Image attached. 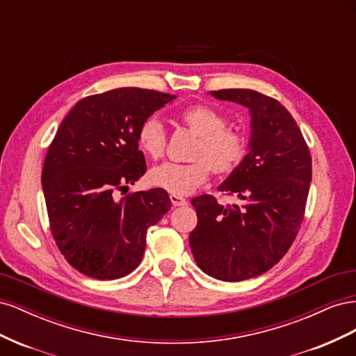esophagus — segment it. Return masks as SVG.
I'll return each mask as SVG.
<instances>
[{"instance_id": "34e87169", "label": "esophagus", "mask_w": 356, "mask_h": 356, "mask_svg": "<svg viewBox=\"0 0 356 356\" xmlns=\"http://www.w3.org/2000/svg\"><path fill=\"white\" fill-rule=\"evenodd\" d=\"M169 197H170V202H172V204H174L175 208H177V207H186V204H187V200H186L184 197H181V196L170 195Z\"/></svg>"}]
</instances>
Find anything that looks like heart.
I'll return each mask as SVG.
<instances>
[{"label": "heart", "instance_id": "obj_1", "mask_svg": "<svg viewBox=\"0 0 356 356\" xmlns=\"http://www.w3.org/2000/svg\"><path fill=\"white\" fill-rule=\"evenodd\" d=\"M179 120L197 136L193 144L190 163H163L153 168L148 182L170 195L187 196L207 182L211 169L227 175L238 168L246 153V138L227 127V120L208 105H193L181 111ZM138 145L152 159H160L166 148V132L157 117L145 118L138 129Z\"/></svg>", "mask_w": 356, "mask_h": 356}]
</instances>
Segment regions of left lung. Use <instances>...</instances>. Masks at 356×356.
Instances as JSON below:
<instances>
[{
  "label": "left lung",
  "instance_id": "1",
  "mask_svg": "<svg viewBox=\"0 0 356 356\" xmlns=\"http://www.w3.org/2000/svg\"><path fill=\"white\" fill-rule=\"evenodd\" d=\"M209 93L250 110L248 154L218 187L243 204L225 208L209 195L193 199L197 225L190 233V248L204 273L239 282L272 268L294 242L305 217L312 157L281 102L251 89Z\"/></svg>",
  "mask_w": 356,
  "mask_h": 356
}]
</instances>
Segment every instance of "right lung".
<instances>
[{
  "instance_id": "obj_1",
  "label": "right lung",
  "mask_w": 356,
  "mask_h": 356,
  "mask_svg": "<svg viewBox=\"0 0 356 356\" xmlns=\"http://www.w3.org/2000/svg\"><path fill=\"white\" fill-rule=\"evenodd\" d=\"M175 98L118 88L79 101L60 123L41 184L53 239L80 273L110 281L135 270L148 227L170 209L161 188L120 199L117 191L135 184L147 170L138 149L139 126Z\"/></svg>"
}]
</instances>
